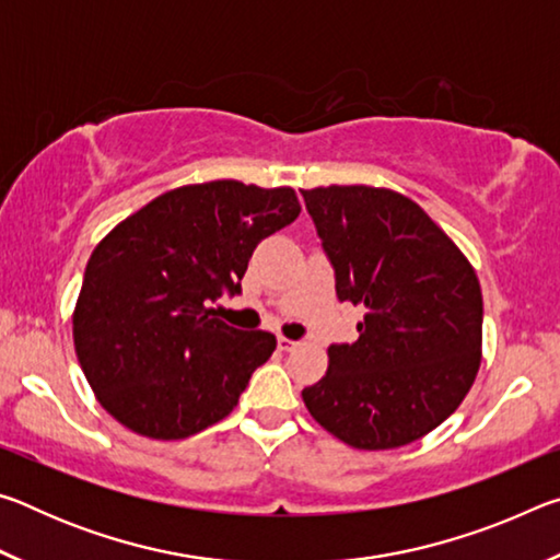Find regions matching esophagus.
I'll return each mask as SVG.
<instances>
[{"label": "esophagus", "mask_w": 560, "mask_h": 560, "mask_svg": "<svg viewBox=\"0 0 560 560\" xmlns=\"http://www.w3.org/2000/svg\"><path fill=\"white\" fill-rule=\"evenodd\" d=\"M299 348V340H291L287 336H279V350H283V353H289V350Z\"/></svg>", "instance_id": "esophagus-1"}]
</instances>
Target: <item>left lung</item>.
<instances>
[{
  "label": "left lung",
  "mask_w": 560,
  "mask_h": 560,
  "mask_svg": "<svg viewBox=\"0 0 560 560\" xmlns=\"http://www.w3.org/2000/svg\"><path fill=\"white\" fill-rule=\"evenodd\" d=\"M336 269V293L365 311L355 343L328 348L303 387L326 432L353 450H395L457 410L481 363L477 271L432 217L395 189H301Z\"/></svg>",
  "instance_id": "obj_1"
}]
</instances>
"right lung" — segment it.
<instances>
[{"mask_svg":"<svg viewBox=\"0 0 560 560\" xmlns=\"http://www.w3.org/2000/svg\"><path fill=\"white\" fill-rule=\"evenodd\" d=\"M301 212L291 187L183 185L96 244L73 308V348L103 410L140 438L185 440L230 415L277 338L217 318L257 244Z\"/></svg>","mask_w":560,"mask_h":560,"instance_id":"1","label":"right lung"}]
</instances>
